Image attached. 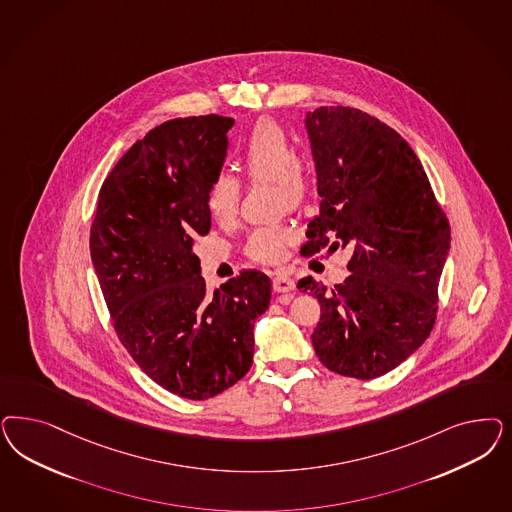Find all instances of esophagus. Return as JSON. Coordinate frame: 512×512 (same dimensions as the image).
Here are the masks:
<instances>
[{"mask_svg": "<svg viewBox=\"0 0 512 512\" xmlns=\"http://www.w3.org/2000/svg\"><path fill=\"white\" fill-rule=\"evenodd\" d=\"M294 288H296V284H294V281H292L286 273L277 271V273L273 275V290H275V292L286 294V292H292Z\"/></svg>", "mask_w": 512, "mask_h": 512, "instance_id": "obj_1", "label": "esophagus"}]
</instances>
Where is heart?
<instances>
[{
	"instance_id": "obj_1",
	"label": "heart",
	"mask_w": 512,
	"mask_h": 512,
	"mask_svg": "<svg viewBox=\"0 0 512 512\" xmlns=\"http://www.w3.org/2000/svg\"><path fill=\"white\" fill-rule=\"evenodd\" d=\"M239 167L250 182H273L275 199L290 209L301 207L313 192L309 162L294 150L290 133L273 118H260L245 137L239 152ZM241 182L230 173H218L209 186L205 203L216 222H230L237 215ZM294 241V230L286 224H269L250 233L247 254L252 260L279 262Z\"/></svg>"
}]
</instances>
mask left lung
Wrapping results in <instances>:
<instances>
[{
  "label": "left lung",
  "instance_id": "obj_1",
  "mask_svg": "<svg viewBox=\"0 0 512 512\" xmlns=\"http://www.w3.org/2000/svg\"><path fill=\"white\" fill-rule=\"evenodd\" d=\"M305 128L322 201L301 254L352 250L343 284L297 282L322 311L314 352L339 375L377 379L433 330L450 224L414 150L379 118L320 107L307 113Z\"/></svg>",
  "mask_w": 512,
  "mask_h": 512
}]
</instances>
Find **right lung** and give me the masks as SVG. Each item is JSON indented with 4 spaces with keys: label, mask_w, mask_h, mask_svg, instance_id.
I'll return each mask as SVG.
<instances>
[{
    "label": "right lung",
    "mask_w": 512,
    "mask_h": 512,
    "mask_svg": "<svg viewBox=\"0 0 512 512\" xmlns=\"http://www.w3.org/2000/svg\"><path fill=\"white\" fill-rule=\"evenodd\" d=\"M233 118H175L150 130L101 184L90 254L120 343L167 392L209 399L243 379L271 281L248 269L207 294L194 237L222 171Z\"/></svg>",
    "instance_id": "obj_1"
}]
</instances>
